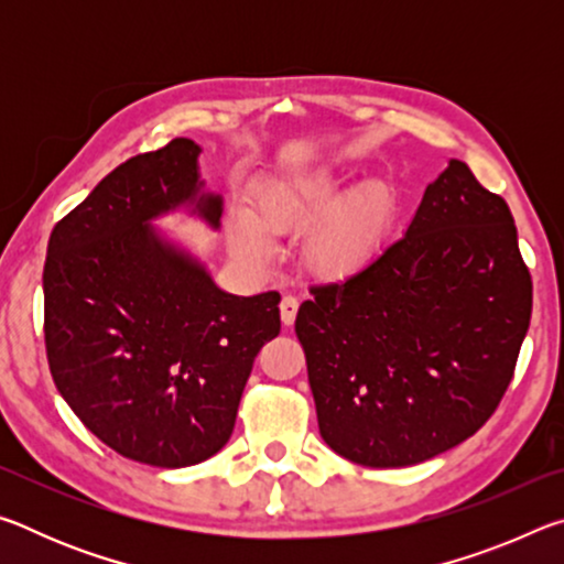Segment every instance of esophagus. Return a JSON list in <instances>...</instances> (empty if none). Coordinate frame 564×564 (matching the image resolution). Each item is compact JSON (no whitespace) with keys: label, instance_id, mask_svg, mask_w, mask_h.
Instances as JSON below:
<instances>
[{"label":"esophagus","instance_id":"esophagus-1","mask_svg":"<svg viewBox=\"0 0 564 564\" xmlns=\"http://www.w3.org/2000/svg\"><path fill=\"white\" fill-rule=\"evenodd\" d=\"M295 313H299V299H293V295H283V301H281V321H283V326H293Z\"/></svg>","mask_w":564,"mask_h":564}]
</instances>
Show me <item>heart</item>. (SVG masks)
Wrapping results in <instances>:
<instances>
[{
    "label": "heart",
    "mask_w": 564,
    "mask_h": 564,
    "mask_svg": "<svg viewBox=\"0 0 564 564\" xmlns=\"http://www.w3.org/2000/svg\"><path fill=\"white\" fill-rule=\"evenodd\" d=\"M395 196L386 181L368 178L346 191V176L333 166H308L273 176L256 194V221L246 212L228 218V243L246 261H269L279 234L305 236L303 256L311 271L343 275L360 269L378 251L393 221Z\"/></svg>",
    "instance_id": "b5f03b06"
}]
</instances>
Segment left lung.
<instances>
[{
    "label": "left lung",
    "instance_id": "1",
    "mask_svg": "<svg viewBox=\"0 0 564 564\" xmlns=\"http://www.w3.org/2000/svg\"><path fill=\"white\" fill-rule=\"evenodd\" d=\"M311 293L295 336L318 431L366 467L417 465L480 431L532 313L510 208L457 159L427 184L403 236Z\"/></svg>",
    "mask_w": 564,
    "mask_h": 564
}]
</instances>
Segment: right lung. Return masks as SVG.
Listing matches in <instances>:
<instances>
[{"label": "right lung", "mask_w": 564, "mask_h": 564, "mask_svg": "<svg viewBox=\"0 0 564 564\" xmlns=\"http://www.w3.org/2000/svg\"><path fill=\"white\" fill-rule=\"evenodd\" d=\"M202 147L174 139L104 176L54 226L44 263V338L62 398L129 460L204 463L228 443L253 360L279 336L281 295H234L156 226L186 214L218 231L221 194Z\"/></svg>", "instance_id": "1"}]
</instances>
